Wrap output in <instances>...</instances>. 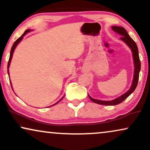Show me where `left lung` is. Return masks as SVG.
<instances>
[{"mask_svg":"<svg viewBox=\"0 0 150 150\" xmlns=\"http://www.w3.org/2000/svg\"><path fill=\"white\" fill-rule=\"evenodd\" d=\"M112 29L114 31L117 32V33H119V34L123 35L122 38H121V39L122 40L127 44L129 46V47L130 48L133 54V59H134V79L132 81V84L130 89L128 91L126 92L125 94H123V95H121V97H118V98L114 99L112 101H101V100H97V99H93L92 97H90L88 95L90 99L93 102L96 103H98L100 105H115L121 103L122 101L125 100V99L127 98L134 91L136 88L138 84V81H139V72L141 70V61L139 59V51H138V47L137 44L135 43V42L132 39L129 37V35L127 33L123 27H117V26H113L112 27Z\"/></svg>","mask_w":150,"mask_h":150,"instance_id":"left-lung-1","label":"left lung"}]
</instances>
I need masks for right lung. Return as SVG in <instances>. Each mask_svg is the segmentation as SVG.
Returning a JSON list of instances; mask_svg holds the SVG:
<instances>
[{
	"mask_svg": "<svg viewBox=\"0 0 150 150\" xmlns=\"http://www.w3.org/2000/svg\"><path fill=\"white\" fill-rule=\"evenodd\" d=\"M30 31V30L29 29H27V30H26V31L24 32V33L23 35H21V37L19 38H18L15 41V42L13 43V46H12V47H11V52H10V56H9V62H8V64H7V73H8V75H9V64H10V62H11V58H12V55H13V51H14V49H16V46L18 45V44L20 42H21V40H22V39H23V38L24 37V35H25V34H27V33H28V32H29ZM62 99H60V100H59L58 102H59V101H60L61 100H62ZM58 102H57L56 103H55L54 105H55V104H57V103Z\"/></svg>",
	"mask_w": 150,
	"mask_h": 150,
	"instance_id": "1",
	"label": "right lung"
}]
</instances>
